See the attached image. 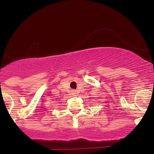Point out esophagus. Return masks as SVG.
I'll list each match as a JSON object with an SVG mask.
<instances>
[{
  "mask_svg": "<svg viewBox=\"0 0 154 154\" xmlns=\"http://www.w3.org/2000/svg\"><path fill=\"white\" fill-rule=\"evenodd\" d=\"M73 94H74V95H75V94H76V91H73Z\"/></svg>",
  "mask_w": 154,
  "mask_h": 154,
  "instance_id": "1",
  "label": "esophagus"
}]
</instances>
